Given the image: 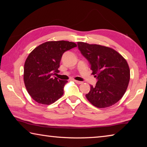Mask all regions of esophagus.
<instances>
[{
  "label": "esophagus",
  "mask_w": 147,
  "mask_h": 147,
  "mask_svg": "<svg viewBox=\"0 0 147 147\" xmlns=\"http://www.w3.org/2000/svg\"><path fill=\"white\" fill-rule=\"evenodd\" d=\"M74 82L75 83H76V84H82L83 82H80V81H78V80H73Z\"/></svg>",
  "instance_id": "34e87169"
}]
</instances>
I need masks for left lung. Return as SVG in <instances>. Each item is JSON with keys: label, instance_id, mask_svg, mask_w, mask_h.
Wrapping results in <instances>:
<instances>
[{"label": "left lung", "instance_id": "8db88e82", "mask_svg": "<svg viewBox=\"0 0 147 147\" xmlns=\"http://www.w3.org/2000/svg\"><path fill=\"white\" fill-rule=\"evenodd\" d=\"M81 54L91 65L97 82L86 96L96 108L113 105L123 97L130 78L128 64L115 50L100 45L78 42Z\"/></svg>", "mask_w": 147, "mask_h": 147}]
</instances>
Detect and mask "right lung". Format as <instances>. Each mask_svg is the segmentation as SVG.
<instances>
[{
	"instance_id": "1",
	"label": "right lung",
	"mask_w": 147,
	"mask_h": 147,
	"mask_svg": "<svg viewBox=\"0 0 147 147\" xmlns=\"http://www.w3.org/2000/svg\"><path fill=\"white\" fill-rule=\"evenodd\" d=\"M76 47L73 42L47 41L30 53L24 65V82L35 101L49 105L61 97L67 81L53 76L58 73L63 54Z\"/></svg>"
}]
</instances>
